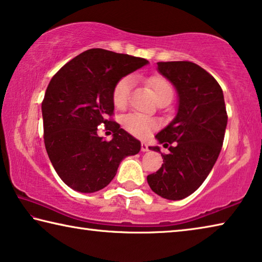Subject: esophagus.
<instances>
[{
    "label": "esophagus",
    "mask_w": 262,
    "mask_h": 262,
    "mask_svg": "<svg viewBox=\"0 0 262 262\" xmlns=\"http://www.w3.org/2000/svg\"><path fill=\"white\" fill-rule=\"evenodd\" d=\"M141 151H143V152H147V151H148V146H147V144L141 143Z\"/></svg>",
    "instance_id": "obj_1"
}]
</instances>
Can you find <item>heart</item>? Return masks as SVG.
<instances>
[{
  "label": "heart",
  "instance_id": "obj_1",
  "mask_svg": "<svg viewBox=\"0 0 262 262\" xmlns=\"http://www.w3.org/2000/svg\"><path fill=\"white\" fill-rule=\"evenodd\" d=\"M132 84H134V81H132L131 76H124L116 82L113 89V102L116 108L122 109L127 104ZM147 84L152 89L157 100L166 94H173V88H171L170 83L160 76L149 78L147 80ZM122 125L128 134L137 137V138H147L156 130L158 124L151 117L134 113L124 116L122 118Z\"/></svg>",
  "mask_w": 262,
  "mask_h": 262
}]
</instances>
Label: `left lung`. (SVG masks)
<instances>
[{
    "instance_id": "1",
    "label": "left lung",
    "mask_w": 262,
    "mask_h": 262,
    "mask_svg": "<svg viewBox=\"0 0 262 262\" xmlns=\"http://www.w3.org/2000/svg\"><path fill=\"white\" fill-rule=\"evenodd\" d=\"M159 71L177 88L175 118L156 136L173 144L164 164L147 177L148 186L167 200H182L204 182L223 146L228 124L224 95L211 74L190 61L158 62ZM164 145V146H165ZM160 152L159 146L149 147Z\"/></svg>"
}]
</instances>
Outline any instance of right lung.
<instances>
[{"label":"right lung","mask_w":262,"mask_h":262,"mask_svg":"<svg viewBox=\"0 0 262 262\" xmlns=\"http://www.w3.org/2000/svg\"><path fill=\"white\" fill-rule=\"evenodd\" d=\"M146 59L91 49L55 73L41 103L46 152L60 179L72 189L95 192L111 182L121 161L140 151V141L106 117L114 115L113 89ZM104 123L108 142L97 135Z\"/></svg>","instance_id":"add662e5"}]
</instances>
